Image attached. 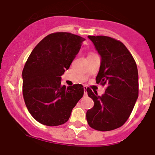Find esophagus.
<instances>
[{"label":"esophagus","mask_w":155,"mask_h":155,"mask_svg":"<svg viewBox=\"0 0 155 155\" xmlns=\"http://www.w3.org/2000/svg\"><path fill=\"white\" fill-rule=\"evenodd\" d=\"M84 93L85 95H87V86H84Z\"/></svg>","instance_id":"obj_1"}]
</instances>
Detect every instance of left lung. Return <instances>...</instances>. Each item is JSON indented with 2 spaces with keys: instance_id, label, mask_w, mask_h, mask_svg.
Masks as SVG:
<instances>
[{
  "instance_id": "left-lung-1",
  "label": "left lung",
  "mask_w": 155,
  "mask_h": 155,
  "mask_svg": "<svg viewBox=\"0 0 155 155\" xmlns=\"http://www.w3.org/2000/svg\"><path fill=\"white\" fill-rule=\"evenodd\" d=\"M101 56L96 82L107 86L105 94L87 87L94 102L86 113L87 124L93 129L109 131L127 121L139 94L138 70L129 50L121 41L107 36H88Z\"/></svg>"
}]
</instances>
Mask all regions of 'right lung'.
<instances>
[{
  "label": "right lung",
  "instance_id": "add662e5",
  "mask_svg": "<svg viewBox=\"0 0 155 155\" xmlns=\"http://www.w3.org/2000/svg\"><path fill=\"white\" fill-rule=\"evenodd\" d=\"M85 39L68 32L50 34L31 51L22 71V94L33 118L46 126L68 121L84 94L81 84L66 87L61 76L68 70Z\"/></svg>",
  "mask_w": 155,
  "mask_h": 155
}]
</instances>
